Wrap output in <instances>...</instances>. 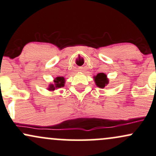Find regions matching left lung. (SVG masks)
Returning a JSON list of instances; mask_svg holds the SVG:
<instances>
[{
    "label": "left lung",
    "instance_id": "left-lung-1",
    "mask_svg": "<svg viewBox=\"0 0 156 156\" xmlns=\"http://www.w3.org/2000/svg\"><path fill=\"white\" fill-rule=\"evenodd\" d=\"M94 78H95V81L97 86L101 88H104L108 83L107 75L104 73H98Z\"/></svg>",
    "mask_w": 156,
    "mask_h": 156
}]
</instances>
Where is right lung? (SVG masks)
I'll return each instance as SVG.
<instances>
[{"instance_id": "right-lung-1", "label": "right lung", "mask_w": 156, "mask_h": 156, "mask_svg": "<svg viewBox=\"0 0 156 156\" xmlns=\"http://www.w3.org/2000/svg\"><path fill=\"white\" fill-rule=\"evenodd\" d=\"M54 83V84L49 85V90H55L56 88H60V87H64L65 83L64 78H63V77H57L56 78H55Z\"/></svg>"}]
</instances>
